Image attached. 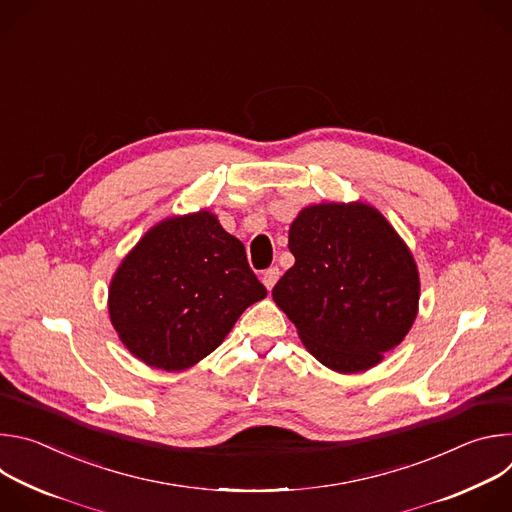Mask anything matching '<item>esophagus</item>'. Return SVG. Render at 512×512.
Instances as JSON below:
<instances>
[{
  "label": "esophagus",
  "mask_w": 512,
  "mask_h": 512,
  "mask_svg": "<svg viewBox=\"0 0 512 512\" xmlns=\"http://www.w3.org/2000/svg\"><path fill=\"white\" fill-rule=\"evenodd\" d=\"M281 277V271H279V267H269V269H265L263 271V283H265V287L267 289H271L275 283H277V279Z\"/></svg>",
  "instance_id": "esophagus-1"
}]
</instances>
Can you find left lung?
Instances as JSON below:
<instances>
[{
	"instance_id": "obj_1",
	"label": "left lung",
	"mask_w": 512,
	"mask_h": 512,
	"mask_svg": "<svg viewBox=\"0 0 512 512\" xmlns=\"http://www.w3.org/2000/svg\"><path fill=\"white\" fill-rule=\"evenodd\" d=\"M289 251L296 263L273 287V302L328 369L367 371L411 330L417 265L377 208L308 206L289 227Z\"/></svg>"
}]
</instances>
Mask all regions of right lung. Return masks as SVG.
<instances>
[{
    "label": "right lung",
    "mask_w": 512,
    "mask_h": 512,
    "mask_svg": "<svg viewBox=\"0 0 512 512\" xmlns=\"http://www.w3.org/2000/svg\"><path fill=\"white\" fill-rule=\"evenodd\" d=\"M267 296L243 243L200 210L152 227L109 287V316L127 350L184 371L221 346L239 316Z\"/></svg>",
    "instance_id": "right-lung-1"
}]
</instances>
